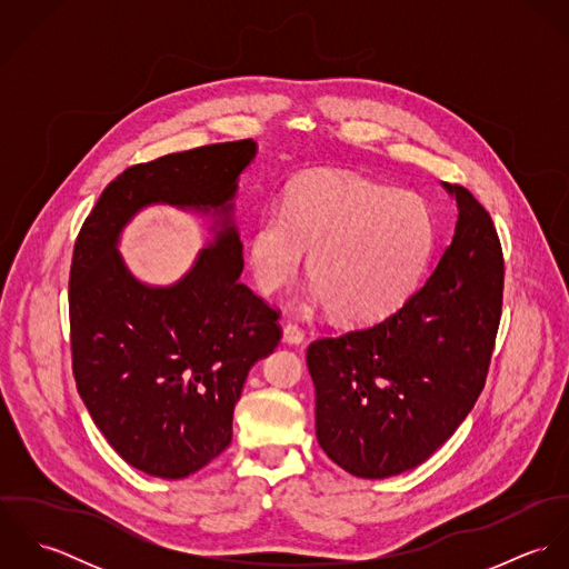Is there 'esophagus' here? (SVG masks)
I'll return each mask as SVG.
<instances>
[{
	"label": "esophagus",
	"instance_id": "esophagus-1",
	"mask_svg": "<svg viewBox=\"0 0 569 569\" xmlns=\"http://www.w3.org/2000/svg\"><path fill=\"white\" fill-rule=\"evenodd\" d=\"M302 339H305V330L300 328V326L291 325H284V328H282V341L284 343H302Z\"/></svg>",
	"mask_w": 569,
	"mask_h": 569
}]
</instances>
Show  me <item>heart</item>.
<instances>
[{
	"label": "heart",
	"mask_w": 569,
	"mask_h": 569,
	"mask_svg": "<svg viewBox=\"0 0 569 569\" xmlns=\"http://www.w3.org/2000/svg\"><path fill=\"white\" fill-rule=\"evenodd\" d=\"M436 247L429 203L406 190L337 172L293 181L282 210L256 223L247 258L256 287L273 293L309 256L313 302L348 325H370L399 309Z\"/></svg>",
	"instance_id": "1"
}]
</instances>
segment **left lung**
<instances>
[{
	"mask_svg": "<svg viewBox=\"0 0 569 569\" xmlns=\"http://www.w3.org/2000/svg\"><path fill=\"white\" fill-rule=\"evenodd\" d=\"M458 221L436 269L379 325L309 346L316 436L363 480L422 465L473 409L501 316L503 258L482 203L442 181Z\"/></svg>",
	"mask_w": 569,
	"mask_h": 569,
	"instance_id": "8db88e82",
	"label": "left lung"
}]
</instances>
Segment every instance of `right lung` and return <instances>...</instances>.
I'll return each instance as SVG.
<instances>
[{
    "label": "right lung",
    "mask_w": 569,
    "mask_h": 569,
    "mask_svg": "<svg viewBox=\"0 0 569 569\" xmlns=\"http://www.w3.org/2000/svg\"><path fill=\"white\" fill-rule=\"evenodd\" d=\"M251 140L199 147L118 174L82 223L70 271L72 366L91 420L131 467L181 480L228 449L251 366L280 341L278 313L239 282L237 194ZM151 204L203 216L211 241L172 286L123 262V228Z\"/></svg>",
    "instance_id": "1"
}]
</instances>
